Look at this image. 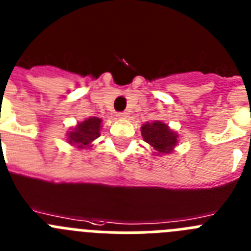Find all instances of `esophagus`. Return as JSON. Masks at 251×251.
Returning <instances> with one entry per match:
<instances>
[{
    "label": "esophagus",
    "mask_w": 251,
    "mask_h": 251,
    "mask_svg": "<svg viewBox=\"0 0 251 251\" xmlns=\"http://www.w3.org/2000/svg\"><path fill=\"white\" fill-rule=\"evenodd\" d=\"M118 117H119V118H127L128 113H127V112H119Z\"/></svg>",
    "instance_id": "1"
}]
</instances>
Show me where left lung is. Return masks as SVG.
Here are the masks:
<instances>
[{
    "mask_svg": "<svg viewBox=\"0 0 251 251\" xmlns=\"http://www.w3.org/2000/svg\"><path fill=\"white\" fill-rule=\"evenodd\" d=\"M142 135L144 141L159 153H171L178 142L176 133L169 129L167 124L159 121L143 124Z\"/></svg>",
    "mask_w": 251,
    "mask_h": 251,
    "instance_id": "obj_1",
    "label": "left lung"
}]
</instances>
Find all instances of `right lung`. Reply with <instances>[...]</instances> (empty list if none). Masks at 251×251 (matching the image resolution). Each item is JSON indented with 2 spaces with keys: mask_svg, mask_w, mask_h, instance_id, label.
<instances>
[{
  "mask_svg": "<svg viewBox=\"0 0 251 251\" xmlns=\"http://www.w3.org/2000/svg\"><path fill=\"white\" fill-rule=\"evenodd\" d=\"M102 119L93 117V118H88L87 121L82 122L72 130L68 133V142L71 144H75L78 148H84V147L89 146L92 141H94L96 138L100 137V128Z\"/></svg>",
  "mask_w": 251,
  "mask_h": 251,
  "instance_id": "1",
  "label": "right lung"
}]
</instances>
